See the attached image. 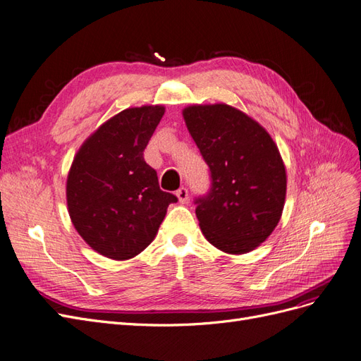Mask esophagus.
<instances>
[{
  "label": "esophagus",
  "instance_id": "1",
  "mask_svg": "<svg viewBox=\"0 0 361 361\" xmlns=\"http://www.w3.org/2000/svg\"><path fill=\"white\" fill-rule=\"evenodd\" d=\"M176 195H178V199H179V203H187V200H188V190L187 188H179L176 191Z\"/></svg>",
  "mask_w": 361,
  "mask_h": 361
}]
</instances>
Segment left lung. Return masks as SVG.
Returning a JSON list of instances; mask_svg holds the SVG:
<instances>
[{
	"label": "left lung",
	"instance_id": "1",
	"mask_svg": "<svg viewBox=\"0 0 361 361\" xmlns=\"http://www.w3.org/2000/svg\"><path fill=\"white\" fill-rule=\"evenodd\" d=\"M211 170L212 187L195 200L202 233L228 255L257 248L277 227L286 199V169L267 129L227 104L182 111Z\"/></svg>",
	"mask_w": 361,
	"mask_h": 361
}]
</instances>
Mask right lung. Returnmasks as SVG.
<instances>
[{"instance_id": "obj_1", "label": "right lung", "mask_w": 361, "mask_h": 361, "mask_svg": "<svg viewBox=\"0 0 361 361\" xmlns=\"http://www.w3.org/2000/svg\"><path fill=\"white\" fill-rule=\"evenodd\" d=\"M166 113L162 105L126 108L97 128L76 152L66 182L73 227L114 260L140 255L178 197L162 191L143 152Z\"/></svg>"}]
</instances>
